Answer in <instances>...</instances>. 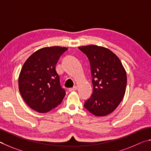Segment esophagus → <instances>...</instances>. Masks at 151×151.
Segmentation results:
<instances>
[{"instance_id": "esophagus-1", "label": "esophagus", "mask_w": 151, "mask_h": 151, "mask_svg": "<svg viewBox=\"0 0 151 151\" xmlns=\"http://www.w3.org/2000/svg\"><path fill=\"white\" fill-rule=\"evenodd\" d=\"M76 90H77V87H76V86L73 87V88H70V89H69V91H70V92L76 91Z\"/></svg>"}]
</instances>
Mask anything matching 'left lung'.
I'll return each instance as SVG.
<instances>
[{
    "label": "left lung",
    "mask_w": 151,
    "mask_h": 151,
    "mask_svg": "<svg viewBox=\"0 0 151 151\" xmlns=\"http://www.w3.org/2000/svg\"><path fill=\"white\" fill-rule=\"evenodd\" d=\"M78 48L89 60L93 86L84 107L97 117L109 115L125 96L127 80L125 68L119 58L106 47L89 45Z\"/></svg>",
    "instance_id": "1"
}]
</instances>
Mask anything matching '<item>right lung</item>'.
Listing matches in <instances>:
<instances>
[{
  "label": "right lung",
  "instance_id": "obj_1",
  "mask_svg": "<svg viewBox=\"0 0 151 151\" xmlns=\"http://www.w3.org/2000/svg\"><path fill=\"white\" fill-rule=\"evenodd\" d=\"M65 47H45L37 50L24 63L18 77L22 97L31 109L47 113L62 103L65 91L60 83L55 65Z\"/></svg>",
  "mask_w": 151,
  "mask_h": 151
}]
</instances>
